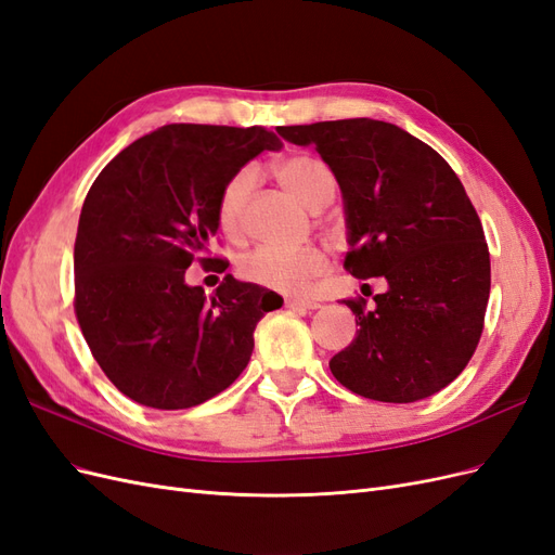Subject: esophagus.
<instances>
[{
  "label": "esophagus",
  "instance_id": "obj_1",
  "mask_svg": "<svg viewBox=\"0 0 555 555\" xmlns=\"http://www.w3.org/2000/svg\"><path fill=\"white\" fill-rule=\"evenodd\" d=\"M284 306L292 310H317L319 304L314 300H306V298H284Z\"/></svg>",
  "mask_w": 555,
  "mask_h": 555
}]
</instances>
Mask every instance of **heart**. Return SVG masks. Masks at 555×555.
Wrapping results in <instances>:
<instances>
[{
	"label": "heart",
	"instance_id": "obj_1",
	"mask_svg": "<svg viewBox=\"0 0 555 555\" xmlns=\"http://www.w3.org/2000/svg\"><path fill=\"white\" fill-rule=\"evenodd\" d=\"M278 182L310 210H322L338 190V180L331 166L314 155H287L273 164ZM257 173L245 169L233 173L217 198V222L229 236H236L245 222V210ZM326 255L319 247H271L263 245L241 261L238 273L243 280L263 289L282 294H300L308 284L326 271Z\"/></svg>",
	"mask_w": 555,
	"mask_h": 555
}]
</instances>
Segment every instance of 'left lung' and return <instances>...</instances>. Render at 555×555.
<instances>
[{
    "label": "left lung",
    "instance_id": "obj_1",
    "mask_svg": "<svg viewBox=\"0 0 555 555\" xmlns=\"http://www.w3.org/2000/svg\"><path fill=\"white\" fill-rule=\"evenodd\" d=\"M314 145L338 180L349 251L345 268L384 278L389 292L345 298L357 338L328 363L349 391L416 402L442 391L473 359L491 294V257L463 182L430 145L382 120L278 127Z\"/></svg>",
    "mask_w": 555,
    "mask_h": 555
}]
</instances>
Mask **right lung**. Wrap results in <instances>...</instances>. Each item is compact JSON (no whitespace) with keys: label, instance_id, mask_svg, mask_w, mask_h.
<instances>
[{"label":"right lung","instance_id":"add662e5","mask_svg":"<svg viewBox=\"0 0 555 555\" xmlns=\"http://www.w3.org/2000/svg\"><path fill=\"white\" fill-rule=\"evenodd\" d=\"M282 143L263 127L166 125L96 176L74 245V310L94 361L117 391L155 410H188L238 379L275 292L224 275L212 298L188 287L217 233L227 180Z\"/></svg>","mask_w":555,"mask_h":555}]
</instances>
